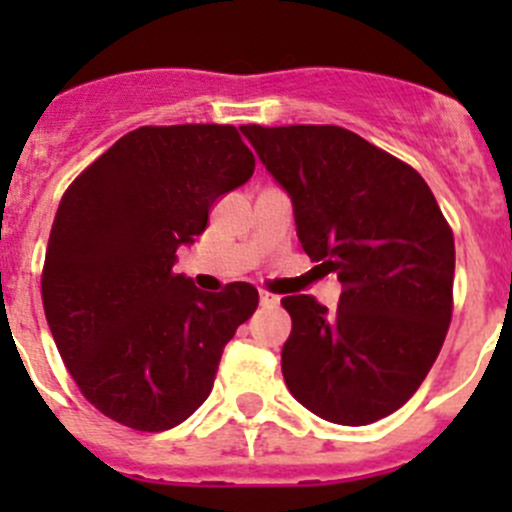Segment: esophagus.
<instances>
[{"mask_svg":"<svg viewBox=\"0 0 512 512\" xmlns=\"http://www.w3.org/2000/svg\"><path fill=\"white\" fill-rule=\"evenodd\" d=\"M259 302H261V307H277L279 305V297L277 295H269V292H261Z\"/></svg>","mask_w":512,"mask_h":512,"instance_id":"obj_1","label":"esophagus"}]
</instances>
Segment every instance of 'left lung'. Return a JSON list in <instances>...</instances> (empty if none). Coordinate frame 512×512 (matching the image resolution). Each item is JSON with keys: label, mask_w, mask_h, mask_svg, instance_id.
I'll list each match as a JSON object with an SVG mask.
<instances>
[{"label": "left lung", "mask_w": 512, "mask_h": 512, "mask_svg": "<svg viewBox=\"0 0 512 512\" xmlns=\"http://www.w3.org/2000/svg\"><path fill=\"white\" fill-rule=\"evenodd\" d=\"M289 194L297 238L343 284L336 310L310 295L282 305L287 390L338 425L402 408L443 346L454 295V235L423 176L336 125H243Z\"/></svg>", "instance_id": "left-lung-1"}]
</instances>
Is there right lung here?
<instances>
[{"label": "right lung", "mask_w": 512, "mask_h": 512, "mask_svg": "<svg viewBox=\"0 0 512 512\" xmlns=\"http://www.w3.org/2000/svg\"><path fill=\"white\" fill-rule=\"evenodd\" d=\"M253 166L233 125L138 128L63 194L45 251V320L81 395L107 418L169 431L210 395L259 292L246 282L202 292L174 271L176 251Z\"/></svg>", "instance_id": "obj_1"}]
</instances>
